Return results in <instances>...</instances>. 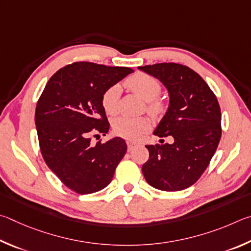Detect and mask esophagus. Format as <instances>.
<instances>
[{"label":"esophagus","mask_w":251,"mask_h":251,"mask_svg":"<svg viewBox=\"0 0 251 251\" xmlns=\"http://www.w3.org/2000/svg\"><path fill=\"white\" fill-rule=\"evenodd\" d=\"M126 146H128V151H131L134 147H137V143L133 141H126Z\"/></svg>","instance_id":"34e87169"}]
</instances>
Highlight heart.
Instances as JSON below:
<instances>
[{
  "label": "heart",
  "mask_w": 251,
  "mask_h": 251,
  "mask_svg": "<svg viewBox=\"0 0 251 251\" xmlns=\"http://www.w3.org/2000/svg\"><path fill=\"white\" fill-rule=\"evenodd\" d=\"M126 87L137 94L146 101V110L153 117H159L166 110L165 100L160 97L162 86L155 77L146 73H135L125 81ZM121 92L120 85L108 87L101 96V105L104 112L113 116L119 109V96ZM151 128V120L148 117L132 118L122 116L114 119L112 129L114 133L129 140H139Z\"/></svg>",
  "instance_id": "1"
}]
</instances>
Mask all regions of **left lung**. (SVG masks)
Segmentation results:
<instances>
[{
  "instance_id": "obj_1",
  "label": "left lung",
  "mask_w": 251,
  "mask_h": 251,
  "mask_svg": "<svg viewBox=\"0 0 251 251\" xmlns=\"http://www.w3.org/2000/svg\"><path fill=\"white\" fill-rule=\"evenodd\" d=\"M163 82L170 95L168 112L154 134L172 135L173 144L146 146L142 172L151 186L175 192L190 187L207 169L222 137V113L216 96L194 70L176 63L139 67Z\"/></svg>"
}]
</instances>
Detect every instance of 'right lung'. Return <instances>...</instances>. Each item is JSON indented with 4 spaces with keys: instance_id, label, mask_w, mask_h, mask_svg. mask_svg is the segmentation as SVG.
<instances>
[{
    "instance_id": "1",
    "label": "right lung",
    "mask_w": 251,
    "mask_h": 251,
    "mask_svg": "<svg viewBox=\"0 0 251 251\" xmlns=\"http://www.w3.org/2000/svg\"><path fill=\"white\" fill-rule=\"evenodd\" d=\"M131 73L126 67L76 61L52 75L37 101L35 123L43 159L78 194L107 186L126 154L123 139L92 144L91 135L109 131L101 105L103 91Z\"/></svg>"
}]
</instances>
